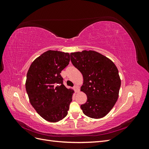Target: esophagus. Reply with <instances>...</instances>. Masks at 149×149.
Segmentation results:
<instances>
[{
	"instance_id": "obj_1",
	"label": "esophagus",
	"mask_w": 149,
	"mask_h": 149,
	"mask_svg": "<svg viewBox=\"0 0 149 149\" xmlns=\"http://www.w3.org/2000/svg\"><path fill=\"white\" fill-rule=\"evenodd\" d=\"M74 89L76 93H78L79 91V87L77 85H76L74 86Z\"/></svg>"
}]
</instances>
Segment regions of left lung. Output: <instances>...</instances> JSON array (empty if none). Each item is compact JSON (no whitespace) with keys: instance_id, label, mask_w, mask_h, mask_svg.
<instances>
[{"instance_id":"1","label":"left lung","mask_w":149,"mask_h":149,"mask_svg":"<svg viewBox=\"0 0 149 149\" xmlns=\"http://www.w3.org/2000/svg\"><path fill=\"white\" fill-rule=\"evenodd\" d=\"M70 57L72 64L83 75L81 91L87 96L81 109L91 118H103L119 97L121 81L118 68L109 58L93 50L71 53Z\"/></svg>"}]
</instances>
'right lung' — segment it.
<instances>
[{"label":"right lung","mask_w":149,"mask_h":149,"mask_svg":"<svg viewBox=\"0 0 149 149\" xmlns=\"http://www.w3.org/2000/svg\"><path fill=\"white\" fill-rule=\"evenodd\" d=\"M70 54L48 50L31 63L25 88L30 102L42 118L52 123L68 114L74 91L63 84L60 74L70 62Z\"/></svg>","instance_id":"add662e5"}]
</instances>
